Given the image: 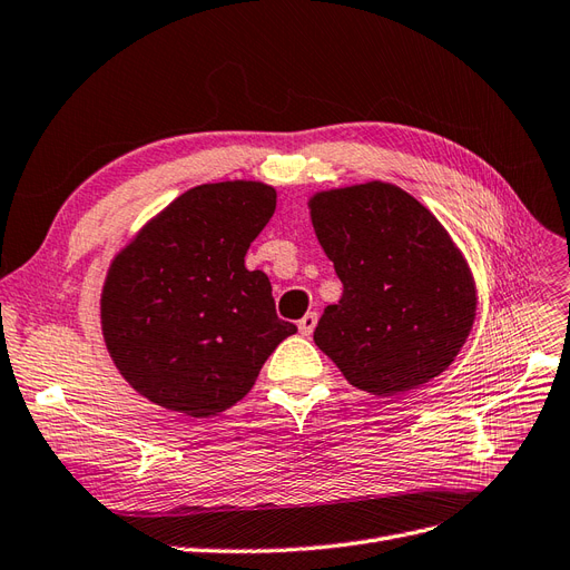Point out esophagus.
Instances as JSON below:
<instances>
[{"instance_id": "obj_1", "label": "esophagus", "mask_w": 570, "mask_h": 570, "mask_svg": "<svg viewBox=\"0 0 570 570\" xmlns=\"http://www.w3.org/2000/svg\"><path fill=\"white\" fill-rule=\"evenodd\" d=\"M316 323H318V314L316 312H308L297 325H299V333L304 335V337H308L314 333V327H316Z\"/></svg>"}]
</instances>
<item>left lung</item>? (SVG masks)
Masks as SVG:
<instances>
[{"instance_id":"obj_1","label":"left lung","mask_w":570,"mask_h":570,"mask_svg":"<svg viewBox=\"0 0 570 570\" xmlns=\"http://www.w3.org/2000/svg\"><path fill=\"white\" fill-rule=\"evenodd\" d=\"M342 281L314 342L347 381L404 394L446 371L475 321V281L452 235L402 187L371 180L308 199Z\"/></svg>"}]
</instances>
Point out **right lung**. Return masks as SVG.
<instances>
[{"label": "right lung", "instance_id": "1", "mask_svg": "<svg viewBox=\"0 0 570 570\" xmlns=\"http://www.w3.org/2000/svg\"><path fill=\"white\" fill-rule=\"evenodd\" d=\"M273 212L275 189L258 180L197 185L114 256L101 333L135 392L185 416H216L297 333L275 314L268 275L245 266Z\"/></svg>", "mask_w": 570, "mask_h": 570}]
</instances>
